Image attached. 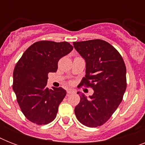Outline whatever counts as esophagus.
Wrapping results in <instances>:
<instances>
[{"mask_svg": "<svg viewBox=\"0 0 145 145\" xmlns=\"http://www.w3.org/2000/svg\"><path fill=\"white\" fill-rule=\"evenodd\" d=\"M74 93V89H67V94H68V95Z\"/></svg>", "mask_w": 145, "mask_h": 145, "instance_id": "obj_1", "label": "esophagus"}]
</instances>
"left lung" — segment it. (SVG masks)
I'll return each mask as SVG.
<instances>
[{
	"label": "left lung",
	"mask_w": 145,
	"mask_h": 145,
	"mask_svg": "<svg viewBox=\"0 0 145 145\" xmlns=\"http://www.w3.org/2000/svg\"><path fill=\"white\" fill-rule=\"evenodd\" d=\"M74 47L86 62L81 85L94 90L87 98L78 92L80 103L74 108L77 120L88 127L103 125L122 101L126 89V68L118 51L102 40L74 42Z\"/></svg>",
	"instance_id": "left-lung-1"
}]
</instances>
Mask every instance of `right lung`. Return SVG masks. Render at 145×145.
Masks as SVG:
<instances>
[{
  "instance_id": "add662e5",
  "label": "right lung",
  "mask_w": 145,
  "mask_h": 145,
  "mask_svg": "<svg viewBox=\"0 0 145 145\" xmlns=\"http://www.w3.org/2000/svg\"><path fill=\"white\" fill-rule=\"evenodd\" d=\"M72 50L68 42L41 40L29 46L17 62L12 89L23 114L31 122L45 125L56 117L66 90L61 87L49 89L47 75L56 72L59 59Z\"/></svg>"
}]
</instances>
